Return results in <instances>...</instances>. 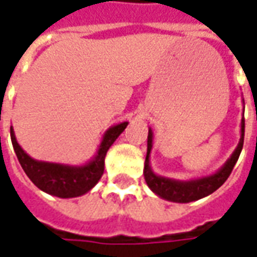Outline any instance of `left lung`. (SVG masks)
<instances>
[{
  "mask_svg": "<svg viewBox=\"0 0 257 257\" xmlns=\"http://www.w3.org/2000/svg\"><path fill=\"white\" fill-rule=\"evenodd\" d=\"M243 101V100H242ZM245 108V107H243ZM243 135H245V119H241V138L238 142V146L231 154V157L224 162V165L217 169L215 173L202 176V178L190 179V180H176V179L165 178L157 175L150 165V153L153 149V131L149 128V136H147V156L145 162V180L147 186L150 187L153 193H156L160 198L167 199L171 202H179V204H187L191 201H197L209 195L213 191L220 187L224 183L227 178L230 176L232 168L238 161V157L241 154L243 146Z\"/></svg>",
  "mask_w": 257,
  "mask_h": 257,
  "instance_id": "1",
  "label": "left lung"
}]
</instances>
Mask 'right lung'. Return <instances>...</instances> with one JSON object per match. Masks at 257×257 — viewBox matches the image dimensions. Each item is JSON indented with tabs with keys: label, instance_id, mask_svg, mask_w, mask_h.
<instances>
[{
	"label": "right lung",
	"instance_id": "add662e5",
	"mask_svg": "<svg viewBox=\"0 0 257 257\" xmlns=\"http://www.w3.org/2000/svg\"><path fill=\"white\" fill-rule=\"evenodd\" d=\"M126 125L128 122H121L107 129L93 158L84 165H67L31 158L18 143L12 126L11 139L23 171L38 189L59 198H74L90 191V189H93L100 180L104 172V158L107 151L118 136L122 134Z\"/></svg>",
	"mask_w": 257,
	"mask_h": 257
}]
</instances>
